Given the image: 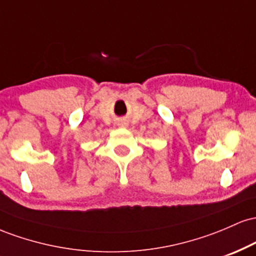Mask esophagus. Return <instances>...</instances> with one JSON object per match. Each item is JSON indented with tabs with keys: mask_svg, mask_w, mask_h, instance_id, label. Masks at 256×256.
Returning a JSON list of instances; mask_svg holds the SVG:
<instances>
[{
	"mask_svg": "<svg viewBox=\"0 0 256 256\" xmlns=\"http://www.w3.org/2000/svg\"><path fill=\"white\" fill-rule=\"evenodd\" d=\"M122 125H125V124H122Z\"/></svg>",
	"mask_w": 256,
	"mask_h": 256,
	"instance_id": "34e87169",
	"label": "esophagus"
}]
</instances>
